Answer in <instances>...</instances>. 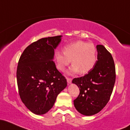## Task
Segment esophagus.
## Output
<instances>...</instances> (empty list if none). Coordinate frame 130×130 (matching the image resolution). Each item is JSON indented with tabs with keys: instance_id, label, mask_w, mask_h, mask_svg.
Segmentation results:
<instances>
[{
	"instance_id": "obj_1",
	"label": "esophagus",
	"mask_w": 130,
	"mask_h": 130,
	"mask_svg": "<svg viewBox=\"0 0 130 130\" xmlns=\"http://www.w3.org/2000/svg\"><path fill=\"white\" fill-rule=\"evenodd\" d=\"M67 83H68V85H70V84L72 83V78H67Z\"/></svg>"
}]
</instances>
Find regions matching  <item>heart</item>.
Masks as SVG:
<instances>
[{"label": "heart", "mask_w": 130, "mask_h": 130, "mask_svg": "<svg viewBox=\"0 0 130 130\" xmlns=\"http://www.w3.org/2000/svg\"><path fill=\"white\" fill-rule=\"evenodd\" d=\"M54 59L57 68L63 72L71 63L72 66L67 71L68 75L80 72L86 74L92 70L97 61V51L95 46L86 41H77L65 45L63 52L56 51Z\"/></svg>", "instance_id": "1"}]
</instances>
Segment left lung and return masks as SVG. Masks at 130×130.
I'll return each instance as SVG.
<instances>
[{
  "label": "left lung",
  "mask_w": 130,
  "mask_h": 130,
  "mask_svg": "<svg viewBox=\"0 0 130 130\" xmlns=\"http://www.w3.org/2000/svg\"><path fill=\"white\" fill-rule=\"evenodd\" d=\"M98 60L88 74L74 78L72 83L79 89L74 100L75 107L82 115H95L109 102L115 82V67L110 53L102 45H97Z\"/></svg>",
  "instance_id": "left-lung-1"
}]
</instances>
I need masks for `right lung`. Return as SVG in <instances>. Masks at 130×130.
Segmentation results:
<instances>
[{
	"label": "right lung",
	"mask_w": 130,
	"mask_h": 130,
	"mask_svg": "<svg viewBox=\"0 0 130 130\" xmlns=\"http://www.w3.org/2000/svg\"><path fill=\"white\" fill-rule=\"evenodd\" d=\"M62 36L42 38L28 45L20 58L17 71L20 98L36 115H43L54 106L67 79L56 68L54 50Z\"/></svg>",
	"instance_id": "obj_1"
}]
</instances>
